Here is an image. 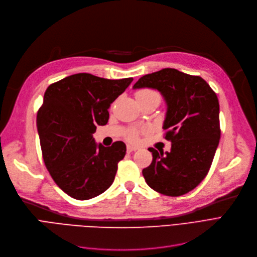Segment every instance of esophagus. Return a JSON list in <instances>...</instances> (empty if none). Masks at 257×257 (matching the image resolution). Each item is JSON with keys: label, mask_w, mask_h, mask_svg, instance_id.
Wrapping results in <instances>:
<instances>
[{"label": "esophagus", "mask_w": 257, "mask_h": 257, "mask_svg": "<svg viewBox=\"0 0 257 257\" xmlns=\"http://www.w3.org/2000/svg\"><path fill=\"white\" fill-rule=\"evenodd\" d=\"M126 150H127V152L128 153H132V152H136L137 150H139V148H138V146H134V145H127L126 146Z\"/></svg>", "instance_id": "1"}]
</instances>
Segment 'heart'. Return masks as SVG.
Listing matches in <instances>:
<instances>
[{
	"label": "heart",
	"instance_id": "heart-1",
	"mask_svg": "<svg viewBox=\"0 0 257 257\" xmlns=\"http://www.w3.org/2000/svg\"><path fill=\"white\" fill-rule=\"evenodd\" d=\"M135 96H136V99L140 98V97H145V96H157V97H159V98H160V94L153 91V90H150V89H141V90L136 92ZM141 132H142V130H138V128L131 130L126 135L127 140L131 141V142H137L139 140V135H140Z\"/></svg>",
	"mask_w": 257,
	"mask_h": 257
}]
</instances>
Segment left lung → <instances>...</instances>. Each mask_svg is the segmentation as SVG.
Listing matches in <instances>:
<instances>
[{"label":"left lung","mask_w":257,"mask_h":257,"mask_svg":"<svg viewBox=\"0 0 257 257\" xmlns=\"http://www.w3.org/2000/svg\"><path fill=\"white\" fill-rule=\"evenodd\" d=\"M133 88L156 89L167 104L163 128L172 150L149 149L153 161L142 170L145 182L168 197L191 191L208 174L221 138L216 94L202 77L172 68L142 76Z\"/></svg>","instance_id":"1"}]
</instances>
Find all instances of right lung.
I'll list each match as a JSON object with an SVG mask.
<instances>
[{
  "mask_svg": "<svg viewBox=\"0 0 257 257\" xmlns=\"http://www.w3.org/2000/svg\"><path fill=\"white\" fill-rule=\"evenodd\" d=\"M132 81L78 73L46 90L36 118L43 159L56 185L71 198H95L114 182L126 146L116 141L104 148L93 134L97 124L107 123L108 107Z\"/></svg>",
  "mask_w": 257,
  "mask_h": 257,
  "instance_id": "add662e5",
  "label": "right lung"
}]
</instances>
